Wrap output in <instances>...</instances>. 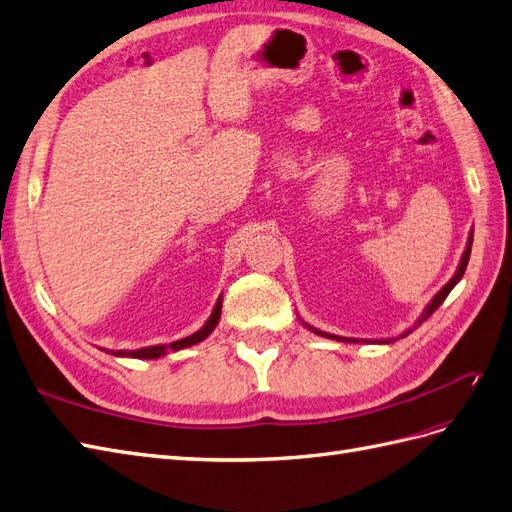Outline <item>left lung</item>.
Returning <instances> with one entry per match:
<instances>
[{
  "mask_svg": "<svg viewBox=\"0 0 512 512\" xmlns=\"http://www.w3.org/2000/svg\"><path fill=\"white\" fill-rule=\"evenodd\" d=\"M471 242H474V231H471L469 233V240H467V246H465V253H463V257H461V264H458V268H456V272H454V277L448 281V283H445L443 287H441V290L435 294V298H432L430 300V303L426 305V309H424V313H422V316H419L417 318V322L413 324V329H417V326L419 324H422L424 320H428L430 316H432V313H435L437 311V307L443 303V300H445V296H448L452 290H454V285L458 283V281H461L463 279V274H465V268H467V261H469V255H471ZM305 326H307V329L309 331H313V333H318V335H322V337H329V339H337V342H350V344H359V342H365V339H352V337H339V335H331V333H324V331H318V329H313V326H309L307 322H303ZM413 329H406L404 333H400V337H406V335H409ZM398 337V339H400ZM368 342H370V339H368ZM393 342V339H378V342L376 344H391Z\"/></svg>",
  "mask_w": 512,
  "mask_h": 512,
  "instance_id": "1",
  "label": "left lung"
}]
</instances>
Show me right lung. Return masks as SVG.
Instances as JSON below:
<instances>
[{"instance_id":"right-lung-1","label":"right lung","mask_w":512,"mask_h":512,"mask_svg":"<svg viewBox=\"0 0 512 512\" xmlns=\"http://www.w3.org/2000/svg\"><path fill=\"white\" fill-rule=\"evenodd\" d=\"M220 309H222V296H218L216 300V307L212 311V316H209V320L201 326L199 331L183 337V339H177V342H170L168 346L164 344H157V346H149V348H140V350H108L110 355L114 357H131V359H160L164 355H168L170 350H183V348H190L194 344L203 342L205 337H209V333H212L216 329V324L220 320Z\"/></svg>"}]
</instances>
